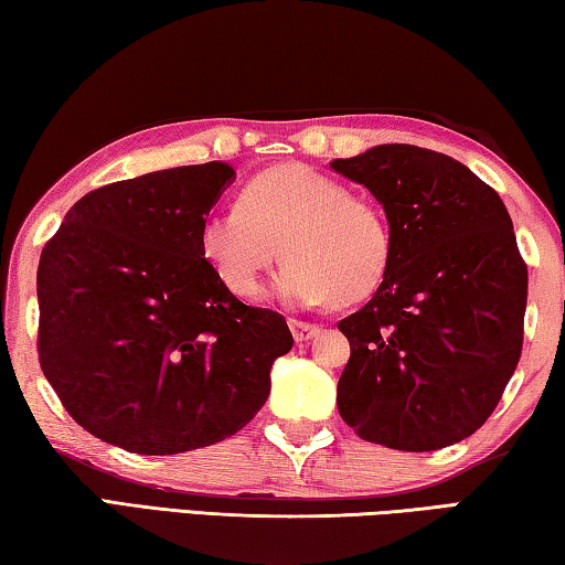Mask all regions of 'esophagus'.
Returning <instances> with one entry per match:
<instances>
[{
    "instance_id": "34e87169",
    "label": "esophagus",
    "mask_w": 565,
    "mask_h": 565,
    "mask_svg": "<svg viewBox=\"0 0 565 565\" xmlns=\"http://www.w3.org/2000/svg\"><path fill=\"white\" fill-rule=\"evenodd\" d=\"M289 327H291V333H294L296 341H311L319 333V327H313V323H309V321L291 319Z\"/></svg>"
}]
</instances>
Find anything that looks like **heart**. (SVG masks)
Returning a JSON list of instances; mask_svg holds the SVG:
<instances>
[{
	"mask_svg": "<svg viewBox=\"0 0 565 565\" xmlns=\"http://www.w3.org/2000/svg\"><path fill=\"white\" fill-rule=\"evenodd\" d=\"M202 252L228 289L259 294L264 274L289 256L274 281L286 301L317 306L363 301L384 281L391 232L369 199L309 167L254 177L236 204L204 218Z\"/></svg>",
	"mask_w": 565,
	"mask_h": 565,
	"instance_id": "1",
	"label": "heart"
}]
</instances>
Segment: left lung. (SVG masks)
Masks as SVG:
<instances>
[{
	"mask_svg": "<svg viewBox=\"0 0 565 565\" xmlns=\"http://www.w3.org/2000/svg\"><path fill=\"white\" fill-rule=\"evenodd\" d=\"M331 169L376 196L391 232L384 281L339 321L351 343L339 414L398 451L463 441L521 359L529 269L511 216L486 181L431 149L379 145Z\"/></svg>",
	"mask_w": 565,
	"mask_h": 565,
	"instance_id": "obj_1",
	"label": "left lung"
}]
</instances>
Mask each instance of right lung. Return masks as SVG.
<instances>
[{
  "mask_svg": "<svg viewBox=\"0 0 565 565\" xmlns=\"http://www.w3.org/2000/svg\"><path fill=\"white\" fill-rule=\"evenodd\" d=\"M236 171L224 161L114 181L82 196L46 242L40 363L92 436L169 456L234 436L271 391L294 337L238 301L202 252V226Z\"/></svg>",
  "mask_w": 565,
  "mask_h": 565,
  "instance_id": "1",
  "label": "right lung"
}]
</instances>
